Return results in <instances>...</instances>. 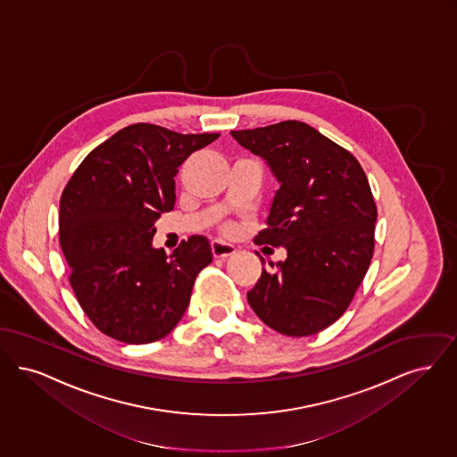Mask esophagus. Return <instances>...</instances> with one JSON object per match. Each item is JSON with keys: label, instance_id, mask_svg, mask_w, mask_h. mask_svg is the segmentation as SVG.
I'll return each mask as SVG.
<instances>
[{"label": "esophagus", "instance_id": "obj_1", "mask_svg": "<svg viewBox=\"0 0 457 457\" xmlns=\"http://www.w3.org/2000/svg\"><path fill=\"white\" fill-rule=\"evenodd\" d=\"M212 253L217 259H225L236 253V247L232 244L223 242V240H213L212 242Z\"/></svg>", "mask_w": 457, "mask_h": 457}]
</instances>
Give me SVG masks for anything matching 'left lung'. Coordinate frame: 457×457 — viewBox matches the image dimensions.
<instances>
[{
	"label": "left lung",
	"instance_id": "obj_1",
	"mask_svg": "<svg viewBox=\"0 0 457 457\" xmlns=\"http://www.w3.org/2000/svg\"><path fill=\"white\" fill-rule=\"evenodd\" d=\"M230 135L279 182L254 242L285 247L287 259L262 268L249 305L281 335H316L343 316L370 266L378 206L367 176L348 150L300 120Z\"/></svg>",
	"mask_w": 457,
	"mask_h": 457
}]
</instances>
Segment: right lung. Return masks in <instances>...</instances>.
<instances>
[{
  "mask_svg": "<svg viewBox=\"0 0 457 457\" xmlns=\"http://www.w3.org/2000/svg\"><path fill=\"white\" fill-rule=\"evenodd\" d=\"M219 137L131 124L94 148L68 180L61 249L79 303L104 335L145 345L184 316L212 245L193 236L167 256L152 238L160 215L174 210L179 165Z\"/></svg>",
  "mask_w": 457,
  "mask_h": 457,
  "instance_id": "1",
  "label": "right lung"
}]
</instances>
